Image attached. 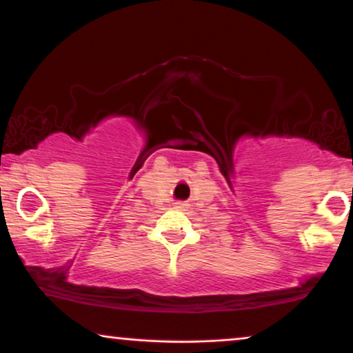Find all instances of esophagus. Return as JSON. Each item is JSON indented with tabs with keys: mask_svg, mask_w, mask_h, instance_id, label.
<instances>
[{
	"mask_svg": "<svg viewBox=\"0 0 353 353\" xmlns=\"http://www.w3.org/2000/svg\"><path fill=\"white\" fill-rule=\"evenodd\" d=\"M176 208H179V210H182V208H185V203L179 201V203H176Z\"/></svg>",
	"mask_w": 353,
	"mask_h": 353,
	"instance_id": "obj_1",
	"label": "esophagus"
}]
</instances>
